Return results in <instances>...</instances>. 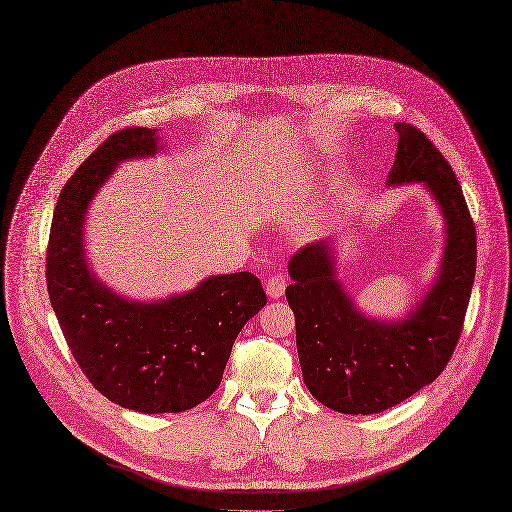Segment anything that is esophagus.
I'll return each instance as SVG.
<instances>
[{
  "label": "esophagus",
  "mask_w": 512,
  "mask_h": 512,
  "mask_svg": "<svg viewBox=\"0 0 512 512\" xmlns=\"http://www.w3.org/2000/svg\"><path fill=\"white\" fill-rule=\"evenodd\" d=\"M285 287H287V281H285L283 275H273V277L265 283V291H267V295H269L271 299L283 297Z\"/></svg>",
  "instance_id": "esophagus-1"
}]
</instances>
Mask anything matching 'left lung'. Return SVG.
I'll return each mask as SVG.
<instances>
[{"label": "left lung", "instance_id": "obj_1", "mask_svg": "<svg viewBox=\"0 0 512 512\" xmlns=\"http://www.w3.org/2000/svg\"><path fill=\"white\" fill-rule=\"evenodd\" d=\"M396 132L388 187L422 183L444 219L440 267L424 297L398 319L366 315L337 279L333 239L299 249L287 267L303 382L342 414H378L432 384L454 354L474 283L476 231L454 170L416 126L396 122Z\"/></svg>", "mask_w": 512, "mask_h": 512}]
</instances>
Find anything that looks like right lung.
Segmentation results:
<instances>
[{
  "label": "right lung",
  "instance_id": "1",
  "mask_svg": "<svg viewBox=\"0 0 512 512\" xmlns=\"http://www.w3.org/2000/svg\"><path fill=\"white\" fill-rule=\"evenodd\" d=\"M164 152L154 128H124L102 142L60 193L46 281L74 360L110 402L142 414L185 412L221 384L243 325L267 303L249 273L213 275L156 301L128 299L96 277L84 245L86 213L124 160Z\"/></svg>",
  "mask_w": 512,
  "mask_h": 512
}]
</instances>
